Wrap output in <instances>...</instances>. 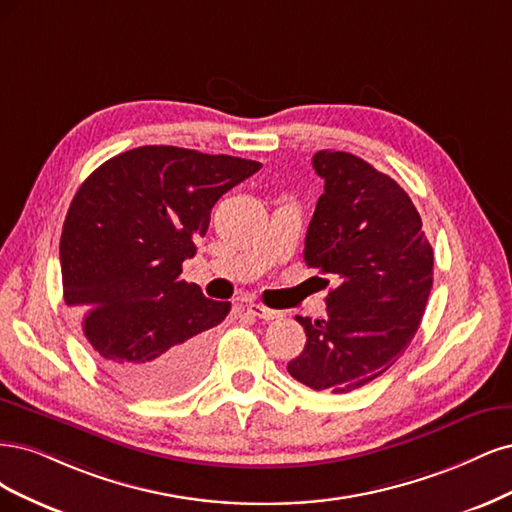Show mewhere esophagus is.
Listing matches in <instances>:
<instances>
[{
    "label": "esophagus",
    "instance_id": "esophagus-1",
    "mask_svg": "<svg viewBox=\"0 0 512 512\" xmlns=\"http://www.w3.org/2000/svg\"><path fill=\"white\" fill-rule=\"evenodd\" d=\"M246 310H249L253 317L266 319V321H274V319H278V317H283V312L272 310V308L263 306V304H257V302H249V304H246Z\"/></svg>",
    "mask_w": 512,
    "mask_h": 512
}]
</instances>
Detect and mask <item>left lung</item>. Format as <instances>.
I'll list each match as a JSON object with an SVG mask.
<instances>
[{"label": "left lung", "mask_w": 512, "mask_h": 512, "mask_svg": "<svg viewBox=\"0 0 512 512\" xmlns=\"http://www.w3.org/2000/svg\"><path fill=\"white\" fill-rule=\"evenodd\" d=\"M312 168L325 191L308 225L304 261L338 287L327 293V317H295L306 346L287 370L315 391L349 393L387 372L415 338L432 291L434 251L393 178L342 151H319Z\"/></svg>", "instance_id": "left-lung-1"}]
</instances>
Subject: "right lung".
Instances as JSON below:
<instances>
[{"instance_id": "add662e5", "label": "right lung", "mask_w": 512, "mask_h": 512, "mask_svg": "<svg viewBox=\"0 0 512 512\" xmlns=\"http://www.w3.org/2000/svg\"><path fill=\"white\" fill-rule=\"evenodd\" d=\"M259 161L178 146H138L102 163L63 223V300L95 361L123 391L170 398L206 370L210 334L232 304L185 283L219 197Z\"/></svg>"}]
</instances>
